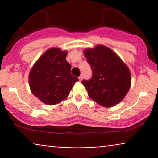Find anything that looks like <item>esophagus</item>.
Listing matches in <instances>:
<instances>
[{"label":"esophagus","instance_id":"obj_1","mask_svg":"<svg viewBox=\"0 0 158 158\" xmlns=\"http://www.w3.org/2000/svg\"><path fill=\"white\" fill-rule=\"evenodd\" d=\"M82 78H83V77H82V76H80L79 77V81H80V82L82 80Z\"/></svg>","mask_w":158,"mask_h":158}]
</instances>
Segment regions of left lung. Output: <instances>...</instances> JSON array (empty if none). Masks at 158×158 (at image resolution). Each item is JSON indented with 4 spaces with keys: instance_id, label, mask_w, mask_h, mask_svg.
Here are the masks:
<instances>
[{
    "instance_id": "obj_1",
    "label": "left lung",
    "mask_w": 158,
    "mask_h": 158,
    "mask_svg": "<svg viewBox=\"0 0 158 158\" xmlns=\"http://www.w3.org/2000/svg\"><path fill=\"white\" fill-rule=\"evenodd\" d=\"M84 56L92 71L91 79L82 82L89 96L104 107L118 104L131 87L128 66L114 51L103 45L85 49Z\"/></svg>"
}]
</instances>
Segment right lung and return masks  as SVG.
<instances>
[{"mask_svg":"<svg viewBox=\"0 0 158 158\" xmlns=\"http://www.w3.org/2000/svg\"><path fill=\"white\" fill-rule=\"evenodd\" d=\"M67 51L51 48L35 63L29 74L32 93L47 105H56L69 95L79 79L71 74V66L66 60Z\"/></svg>","mask_w":158,"mask_h":158,"instance_id":"right-lung-1","label":"right lung"}]
</instances>
